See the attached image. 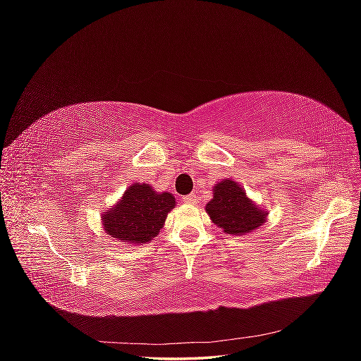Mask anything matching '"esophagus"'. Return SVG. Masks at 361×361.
Segmentation results:
<instances>
[{"instance_id":"esophagus-1","label":"esophagus","mask_w":361,"mask_h":361,"mask_svg":"<svg viewBox=\"0 0 361 361\" xmlns=\"http://www.w3.org/2000/svg\"><path fill=\"white\" fill-rule=\"evenodd\" d=\"M183 202L188 203V204H195V203H197V195L190 194V195H187V197H183Z\"/></svg>"}]
</instances>
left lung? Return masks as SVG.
Listing matches in <instances>:
<instances>
[{
	"mask_svg": "<svg viewBox=\"0 0 361 361\" xmlns=\"http://www.w3.org/2000/svg\"><path fill=\"white\" fill-rule=\"evenodd\" d=\"M214 197L207 202L206 212L224 233L243 236L267 221L268 211L251 200L245 190L233 179H223L212 190Z\"/></svg>",
	"mask_w": 361,
	"mask_h": 361,
	"instance_id": "obj_1",
	"label": "left lung"
}]
</instances>
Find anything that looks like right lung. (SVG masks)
Listing matches in <instances>:
<instances>
[{"instance_id": "add662e5", "label": "right lung", "mask_w": 361, "mask_h": 361, "mask_svg": "<svg viewBox=\"0 0 361 361\" xmlns=\"http://www.w3.org/2000/svg\"><path fill=\"white\" fill-rule=\"evenodd\" d=\"M174 204L176 199L171 192H158L149 183L134 182L102 214L104 231L118 243L146 244L157 238Z\"/></svg>"}]
</instances>
